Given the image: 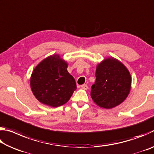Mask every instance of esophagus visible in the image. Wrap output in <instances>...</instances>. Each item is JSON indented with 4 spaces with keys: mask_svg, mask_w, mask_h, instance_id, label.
Returning <instances> with one entry per match:
<instances>
[{
    "mask_svg": "<svg viewBox=\"0 0 154 154\" xmlns=\"http://www.w3.org/2000/svg\"><path fill=\"white\" fill-rule=\"evenodd\" d=\"M81 88H82L83 90H87L88 88V85L86 84H83L82 85H81Z\"/></svg>",
    "mask_w": 154,
    "mask_h": 154,
    "instance_id": "34e87169",
    "label": "esophagus"
}]
</instances>
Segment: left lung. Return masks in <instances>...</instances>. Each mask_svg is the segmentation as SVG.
I'll return each instance as SVG.
<instances>
[{"mask_svg": "<svg viewBox=\"0 0 154 154\" xmlns=\"http://www.w3.org/2000/svg\"><path fill=\"white\" fill-rule=\"evenodd\" d=\"M131 75L120 61L105 58L96 66L91 97L101 108L112 109L126 100L131 89Z\"/></svg>", "mask_w": 154, "mask_h": 154, "instance_id": "obj_1", "label": "left lung"}]
</instances>
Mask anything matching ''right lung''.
Masks as SVG:
<instances>
[{"instance_id":"add662e5","label":"right lung","mask_w":154,"mask_h":154,"mask_svg":"<svg viewBox=\"0 0 154 154\" xmlns=\"http://www.w3.org/2000/svg\"><path fill=\"white\" fill-rule=\"evenodd\" d=\"M67 67L66 61L58 54H54L35 68L30 77V88L40 103L57 107L69 100L77 86Z\"/></svg>"}]
</instances>
